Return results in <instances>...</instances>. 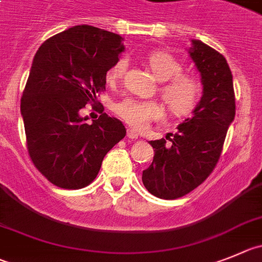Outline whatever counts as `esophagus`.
<instances>
[{"label":"esophagus","mask_w":262,"mask_h":262,"mask_svg":"<svg viewBox=\"0 0 262 262\" xmlns=\"http://www.w3.org/2000/svg\"><path fill=\"white\" fill-rule=\"evenodd\" d=\"M126 137H128V138H130V139H137V138H138V133H137L134 129H128Z\"/></svg>","instance_id":"34e87169"}]
</instances>
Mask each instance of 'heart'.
Returning a JSON list of instances; mask_svg holds the SVG:
<instances>
[{"mask_svg":"<svg viewBox=\"0 0 262 262\" xmlns=\"http://www.w3.org/2000/svg\"><path fill=\"white\" fill-rule=\"evenodd\" d=\"M146 63L156 80L161 82L160 95L176 117H185L196 108L202 95V86L192 76L182 73L183 66L174 55L167 51H152L146 57ZM126 60L120 58L107 72V81L115 84L123 77ZM115 114L136 129H143L152 120L164 116V110L156 101H141L125 98L114 107Z\"/></svg>","mask_w":262,"mask_h":262,"instance_id":"1","label":"heart"}]
</instances>
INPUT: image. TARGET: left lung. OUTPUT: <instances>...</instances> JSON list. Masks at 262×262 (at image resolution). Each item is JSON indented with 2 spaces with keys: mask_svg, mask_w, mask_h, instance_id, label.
I'll use <instances>...</instances> for the list:
<instances>
[{
  "mask_svg": "<svg viewBox=\"0 0 262 262\" xmlns=\"http://www.w3.org/2000/svg\"><path fill=\"white\" fill-rule=\"evenodd\" d=\"M189 54L202 77V99L169 145L164 138L150 141L154 160L142 173L146 189L160 199L183 196L207 180L235 117L233 75L224 55L199 40H191Z\"/></svg>",
  "mask_w": 262,
  "mask_h": 262,
  "instance_id": "obj_1",
  "label": "left lung"
}]
</instances>
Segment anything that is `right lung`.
I'll return each instance as SVG.
<instances>
[{
    "mask_svg": "<svg viewBox=\"0 0 262 262\" xmlns=\"http://www.w3.org/2000/svg\"><path fill=\"white\" fill-rule=\"evenodd\" d=\"M121 51V36L82 24L46 40L33 58L20 101L27 148L55 186H88L106 154L125 137V126L115 117L102 112L88 124L80 115L106 90L107 71Z\"/></svg>",
    "mask_w": 262,
    "mask_h": 262,
    "instance_id": "obj_1",
    "label": "right lung"
}]
</instances>
